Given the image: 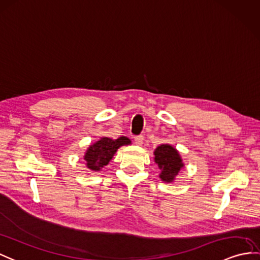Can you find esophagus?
Listing matches in <instances>:
<instances>
[{
    "label": "esophagus",
    "mask_w": 260,
    "mask_h": 260,
    "mask_svg": "<svg viewBox=\"0 0 260 260\" xmlns=\"http://www.w3.org/2000/svg\"><path fill=\"white\" fill-rule=\"evenodd\" d=\"M143 140H144L143 136H137V137H135V143L138 144V145H141L143 143Z\"/></svg>",
    "instance_id": "1"
}]
</instances>
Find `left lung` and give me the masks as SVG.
I'll use <instances>...</instances> for the list:
<instances>
[{"label":"left lung","instance_id":"obj_1","mask_svg":"<svg viewBox=\"0 0 260 260\" xmlns=\"http://www.w3.org/2000/svg\"><path fill=\"white\" fill-rule=\"evenodd\" d=\"M154 155V161L161 170V180L164 182H172L183 168L179 152L172 145L161 144L155 149Z\"/></svg>","mask_w":260,"mask_h":260}]
</instances>
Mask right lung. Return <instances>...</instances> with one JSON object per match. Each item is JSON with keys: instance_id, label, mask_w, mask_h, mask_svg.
<instances>
[{"instance_id": "right-lung-1", "label": "right lung", "mask_w": 260, "mask_h": 260, "mask_svg": "<svg viewBox=\"0 0 260 260\" xmlns=\"http://www.w3.org/2000/svg\"><path fill=\"white\" fill-rule=\"evenodd\" d=\"M130 142L129 139L125 137H120L116 140H112L110 138H101L86 152L84 159L87 163V168L92 171H100L109 163L113 154L121 145L129 144Z\"/></svg>"}]
</instances>
